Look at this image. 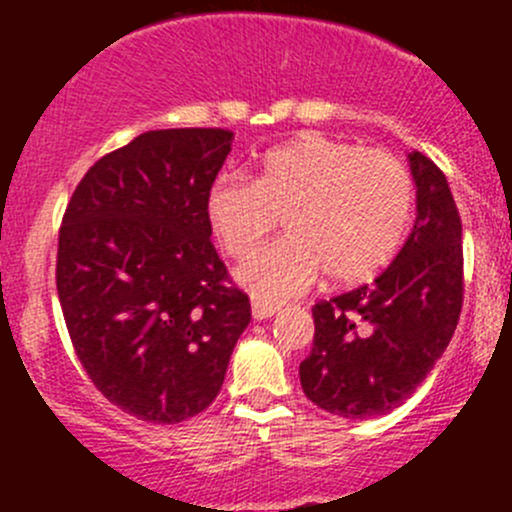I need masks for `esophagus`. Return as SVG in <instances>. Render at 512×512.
<instances>
[{"label":"esophagus","instance_id":"1","mask_svg":"<svg viewBox=\"0 0 512 512\" xmlns=\"http://www.w3.org/2000/svg\"><path fill=\"white\" fill-rule=\"evenodd\" d=\"M277 304L267 302V299H252V317L255 319H267L272 314H277Z\"/></svg>","mask_w":512,"mask_h":512}]
</instances>
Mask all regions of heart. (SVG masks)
I'll return each instance as SVG.
<instances>
[{"instance_id": "heart-1", "label": "heart", "mask_w": 512, "mask_h": 512, "mask_svg": "<svg viewBox=\"0 0 512 512\" xmlns=\"http://www.w3.org/2000/svg\"><path fill=\"white\" fill-rule=\"evenodd\" d=\"M208 218L235 260L250 257L282 218L287 237L257 252L240 280L260 297L287 299L322 272L352 285L384 270L411 227L414 180L391 153L302 133L267 151L255 180H215Z\"/></svg>"}]
</instances>
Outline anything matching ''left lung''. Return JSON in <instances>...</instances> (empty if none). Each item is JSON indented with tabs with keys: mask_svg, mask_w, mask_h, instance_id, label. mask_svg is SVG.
<instances>
[{
	"mask_svg": "<svg viewBox=\"0 0 512 512\" xmlns=\"http://www.w3.org/2000/svg\"><path fill=\"white\" fill-rule=\"evenodd\" d=\"M416 223L371 285L312 307L314 344L299 364L309 401L344 418L404 404L446 352L463 307V227L443 170L409 153Z\"/></svg>",
	"mask_w": 512,
	"mask_h": 512,
	"instance_id": "1",
	"label": "left lung"
}]
</instances>
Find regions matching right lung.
Returning a JSON list of instances; mask_svg holds the SVG:
<instances>
[{
    "label": "right lung",
    "mask_w": 512,
    "mask_h": 512,
    "mask_svg": "<svg viewBox=\"0 0 512 512\" xmlns=\"http://www.w3.org/2000/svg\"><path fill=\"white\" fill-rule=\"evenodd\" d=\"M230 146L227 128L141 133L86 170L61 220L56 289L74 352L141 421L208 409L250 324L210 240L208 193Z\"/></svg>",
    "instance_id": "right-lung-1"
}]
</instances>
